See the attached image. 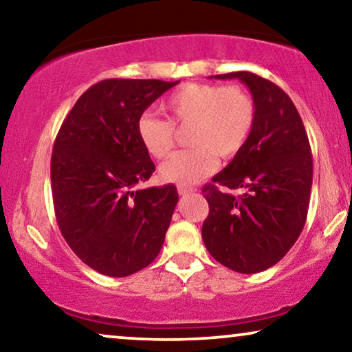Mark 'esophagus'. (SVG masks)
Returning a JSON list of instances; mask_svg holds the SVG:
<instances>
[{
	"mask_svg": "<svg viewBox=\"0 0 352 352\" xmlns=\"http://www.w3.org/2000/svg\"><path fill=\"white\" fill-rule=\"evenodd\" d=\"M195 189L194 187H189V186H177V192H179V195H189L194 192Z\"/></svg>",
	"mask_w": 352,
	"mask_h": 352,
	"instance_id": "1",
	"label": "esophagus"
}]
</instances>
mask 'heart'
Returning a JSON list of instances; mask_svg holds the SVG:
<instances>
[{"mask_svg": "<svg viewBox=\"0 0 352 352\" xmlns=\"http://www.w3.org/2000/svg\"><path fill=\"white\" fill-rule=\"evenodd\" d=\"M168 120L142 115L138 122L141 146L153 158H165L175 147L177 129L187 131L189 151L176 152L160 166L162 181L190 186L218 168V157L232 158L252 136L256 105L240 86L187 83L163 100Z\"/></svg>", "mask_w": 352, "mask_h": 352, "instance_id": "obj_1", "label": "heart"}]
</instances>
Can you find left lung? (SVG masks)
<instances>
[{"label": "left lung", "mask_w": 352, "mask_h": 352, "mask_svg": "<svg viewBox=\"0 0 352 352\" xmlns=\"http://www.w3.org/2000/svg\"><path fill=\"white\" fill-rule=\"evenodd\" d=\"M214 78L247 85L256 120L245 147L201 190L210 205L201 239L223 266L256 274L280 261L305 228L312 187L309 139L295 104L272 81L252 72ZM218 185L244 194L234 197Z\"/></svg>", "instance_id": "8db88e82"}]
</instances>
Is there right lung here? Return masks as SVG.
<instances>
[{
	"instance_id": "obj_1",
	"label": "right lung",
	"mask_w": 352,
	"mask_h": 352,
	"mask_svg": "<svg viewBox=\"0 0 352 352\" xmlns=\"http://www.w3.org/2000/svg\"><path fill=\"white\" fill-rule=\"evenodd\" d=\"M177 83L99 81L76 100L56 138L57 224L76 256L104 276L141 271L165 242L179 195L173 184L134 189L155 171L136 128L144 110Z\"/></svg>"
}]
</instances>
